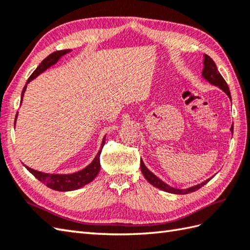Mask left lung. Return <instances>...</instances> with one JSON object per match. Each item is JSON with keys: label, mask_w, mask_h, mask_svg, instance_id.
Here are the masks:
<instances>
[{"label": "left lung", "mask_w": 250, "mask_h": 250, "mask_svg": "<svg viewBox=\"0 0 250 250\" xmlns=\"http://www.w3.org/2000/svg\"><path fill=\"white\" fill-rule=\"evenodd\" d=\"M202 76H203L209 83L220 88L222 91H224L231 100V93H230L229 87H228V84L224 79V77L221 76V74L219 73L218 68H217L213 59H211V58L207 55H204V68H203V72H202ZM231 131L233 132V126H231ZM141 169H142L143 175H144V177L147 179L148 183H150L152 186H155V187H157L159 189L166 191V192L174 193V194H187L190 192H194V191L200 189L201 187H203L205 184L208 183L209 180L213 178L211 177V178L206 179L205 182L201 183L196 186H193V187L187 188V189H177V188L171 187V186H168L164 182H162L160 178H158L155 174L151 173L149 169L145 167L144 162H143L142 160H141Z\"/></svg>", "instance_id": "obj_1"}]
</instances>
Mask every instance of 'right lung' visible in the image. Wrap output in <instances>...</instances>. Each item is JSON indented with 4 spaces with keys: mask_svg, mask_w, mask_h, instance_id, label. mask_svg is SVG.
Masks as SVG:
<instances>
[{
    "mask_svg": "<svg viewBox=\"0 0 250 250\" xmlns=\"http://www.w3.org/2000/svg\"><path fill=\"white\" fill-rule=\"evenodd\" d=\"M70 49H64V50H58L52 52L51 55L42 61L41 64L37 66L36 70L32 73V75L29 77L28 81H26L25 86L22 89V93H21V102H22V98L25 92L26 89V84H28L31 81H33L34 78L40 75L41 73H43L46 71L47 68L50 67L51 65H54L55 63L60 59L62 56H64L67 52H70ZM18 115V113H17ZM17 115H16L15 118V125H16V119H17ZM105 144V137L103 139L102 145H101V149H102L103 146ZM100 150L98 152L97 157L94 158V160L89 164L87 167H84L83 169L76 173L73 174H47V173H42L39 171H35V169H32L29 167H25L28 168V171L32 173L34 176L40 180L41 183H43L46 185L47 187L50 189H54L57 191H72V190H76L78 188L83 187L84 185H87L89 183H91L92 180L97 177V175L100 172V155H101Z\"/></svg>",
    "mask_w": 250,
    "mask_h": 250,
    "instance_id": "right-lung-1",
    "label": "right lung"
}]
</instances>
